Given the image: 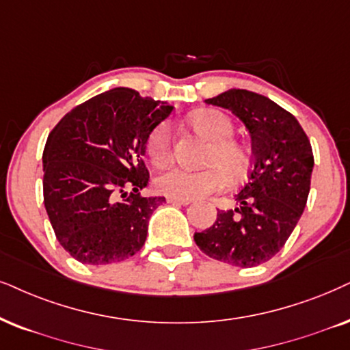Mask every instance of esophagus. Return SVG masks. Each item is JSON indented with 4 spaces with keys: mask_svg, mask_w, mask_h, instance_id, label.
Returning a JSON list of instances; mask_svg holds the SVG:
<instances>
[{
    "mask_svg": "<svg viewBox=\"0 0 350 350\" xmlns=\"http://www.w3.org/2000/svg\"><path fill=\"white\" fill-rule=\"evenodd\" d=\"M167 203H172V205H189L192 200H185V198H174V197H167L166 198Z\"/></svg>",
    "mask_w": 350,
    "mask_h": 350,
    "instance_id": "esophagus-1",
    "label": "esophagus"
}]
</instances>
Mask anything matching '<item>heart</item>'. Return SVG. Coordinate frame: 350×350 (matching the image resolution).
Here are the masks:
<instances>
[{"mask_svg": "<svg viewBox=\"0 0 350 350\" xmlns=\"http://www.w3.org/2000/svg\"><path fill=\"white\" fill-rule=\"evenodd\" d=\"M190 126L210 139L211 147L206 153L205 170L192 171L184 166H170L154 176V189L166 197L198 198L208 193L219 192L226 187L229 176L239 179L245 174L249 166L247 148L237 140L229 139L234 134L231 118L218 109H200L190 114ZM172 132L170 124L163 122L148 135L147 154L154 165H165L171 158Z\"/></svg>", "mask_w": 350, "mask_h": 350, "instance_id": "b5f03b06", "label": "heart"}]
</instances>
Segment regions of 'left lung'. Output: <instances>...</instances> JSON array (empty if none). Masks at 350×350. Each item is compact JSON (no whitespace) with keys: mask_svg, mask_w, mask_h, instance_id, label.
Returning <instances> with one entry per match:
<instances>
[{"mask_svg":"<svg viewBox=\"0 0 350 350\" xmlns=\"http://www.w3.org/2000/svg\"><path fill=\"white\" fill-rule=\"evenodd\" d=\"M244 122L252 137V167L234 210H219L213 226L193 234L203 254L232 267L268 262L284 247L310 192L313 152L302 126L267 96L231 88L205 100Z\"/></svg>","mask_w":350,"mask_h":350,"instance_id":"obj_1","label":"left lung"}]
</instances>
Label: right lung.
I'll list each match as a JSON object with an SVG mask.
<instances>
[{"label":"right lung","instance_id":"obj_1","mask_svg":"<svg viewBox=\"0 0 350 350\" xmlns=\"http://www.w3.org/2000/svg\"><path fill=\"white\" fill-rule=\"evenodd\" d=\"M171 111L118 87L76 106L50 132L43 202L56 239L77 262H122L142 249L150 216L166 202L140 196L150 179L145 145Z\"/></svg>","mask_w":350,"mask_h":350}]
</instances>
